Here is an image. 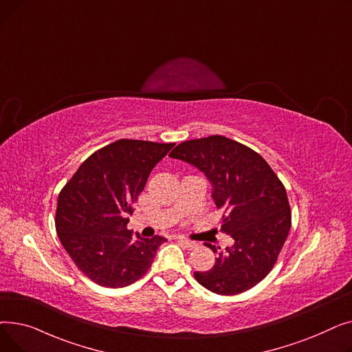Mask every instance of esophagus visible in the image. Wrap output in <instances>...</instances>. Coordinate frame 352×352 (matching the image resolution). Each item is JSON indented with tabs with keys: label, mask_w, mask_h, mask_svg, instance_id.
<instances>
[{
	"label": "esophagus",
	"mask_w": 352,
	"mask_h": 352,
	"mask_svg": "<svg viewBox=\"0 0 352 352\" xmlns=\"http://www.w3.org/2000/svg\"><path fill=\"white\" fill-rule=\"evenodd\" d=\"M178 241L186 247V248H188V250H194V248H197L198 247V244L197 243H194V241H190V239H187V238H184V236H178L177 238Z\"/></svg>",
	"instance_id": "obj_1"
}]
</instances>
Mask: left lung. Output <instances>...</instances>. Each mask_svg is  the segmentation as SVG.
Listing matches in <instances>:
<instances>
[{"label": "left lung", "mask_w": 352, "mask_h": 352, "mask_svg": "<svg viewBox=\"0 0 352 352\" xmlns=\"http://www.w3.org/2000/svg\"><path fill=\"white\" fill-rule=\"evenodd\" d=\"M170 157L206 173L215 206L223 210L219 231L235 241L218 254L211 270L194 272V278L218 295H236L261 283L278 260L291 228L281 179L260 154L223 135L184 141Z\"/></svg>", "instance_id": "obj_1"}]
</instances>
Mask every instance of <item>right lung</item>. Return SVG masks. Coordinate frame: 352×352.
<instances>
[{"label": "right lung", "instance_id": "obj_1", "mask_svg": "<svg viewBox=\"0 0 352 352\" xmlns=\"http://www.w3.org/2000/svg\"><path fill=\"white\" fill-rule=\"evenodd\" d=\"M174 142L118 140L91 154L58 195L55 230L74 264L101 287L121 288L150 270L162 236L133 238V204Z\"/></svg>", "mask_w": 352, "mask_h": 352}]
</instances>
